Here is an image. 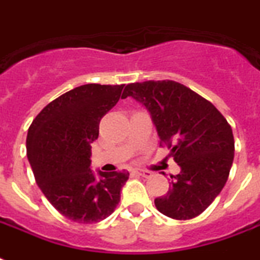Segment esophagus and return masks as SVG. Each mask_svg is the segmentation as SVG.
<instances>
[{"instance_id":"esophagus-1","label":"esophagus","mask_w":260,"mask_h":260,"mask_svg":"<svg viewBox=\"0 0 260 260\" xmlns=\"http://www.w3.org/2000/svg\"><path fill=\"white\" fill-rule=\"evenodd\" d=\"M135 174L140 175V176H143V178H149V176H151V172L145 170H135Z\"/></svg>"}]
</instances>
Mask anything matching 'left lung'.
Returning a JSON list of instances; mask_svg holds the SVG:
<instances>
[{
  "label": "left lung",
  "mask_w": 260,
  "mask_h": 260,
  "mask_svg": "<svg viewBox=\"0 0 260 260\" xmlns=\"http://www.w3.org/2000/svg\"><path fill=\"white\" fill-rule=\"evenodd\" d=\"M128 96L151 112L160 147L167 145L181 168L171 176L170 191L155 199L156 208L176 220L199 216L229 179L235 152L231 125L212 103L172 80L128 84L121 99Z\"/></svg>",
  "instance_id": "left-lung-1"
}]
</instances>
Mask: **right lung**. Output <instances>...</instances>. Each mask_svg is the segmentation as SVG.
I'll return each mask as SVG.
<instances>
[{"mask_svg":"<svg viewBox=\"0 0 260 260\" xmlns=\"http://www.w3.org/2000/svg\"><path fill=\"white\" fill-rule=\"evenodd\" d=\"M124 84L77 86L50 101L31 121L26 155L49 203L77 223H97L116 210L128 171H90V144L99 124L119 101Z\"/></svg>","mask_w":260,"mask_h":260,"instance_id":"obj_1","label":"right lung"}]
</instances>
